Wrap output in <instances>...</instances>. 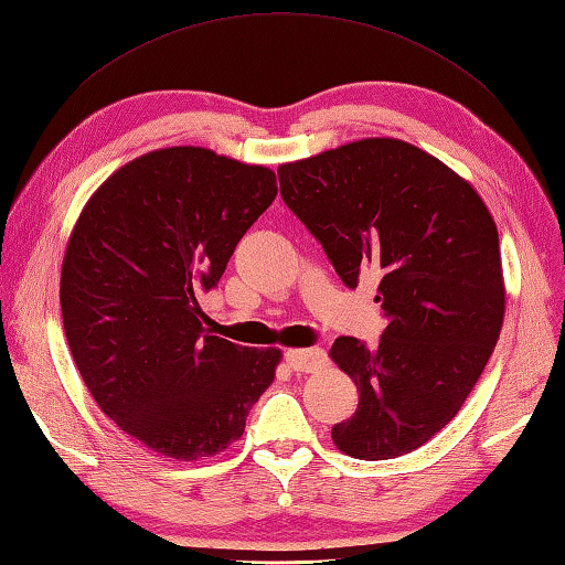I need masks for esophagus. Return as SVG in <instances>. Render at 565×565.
<instances>
[{
    "label": "esophagus",
    "mask_w": 565,
    "mask_h": 565,
    "mask_svg": "<svg viewBox=\"0 0 565 565\" xmlns=\"http://www.w3.org/2000/svg\"><path fill=\"white\" fill-rule=\"evenodd\" d=\"M287 365L295 372H315L326 362V353L321 348H305V350H287Z\"/></svg>",
    "instance_id": "34e87169"
}]
</instances>
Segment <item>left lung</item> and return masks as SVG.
I'll return each mask as SVG.
<instances>
[{
    "label": "left lung",
    "instance_id": "obj_1",
    "mask_svg": "<svg viewBox=\"0 0 565 565\" xmlns=\"http://www.w3.org/2000/svg\"><path fill=\"white\" fill-rule=\"evenodd\" d=\"M285 205L335 273L380 278V343L335 338L331 360L360 404L331 437L348 457L408 455L452 420L505 317L498 230L469 181L394 137H367L278 169Z\"/></svg>",
    "mask_w": 565,
    "mask_h": 565
}]
</instances>
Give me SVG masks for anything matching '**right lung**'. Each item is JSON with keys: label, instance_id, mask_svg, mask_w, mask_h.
Segmentation results:
<instances>
[{"label": "right lung", "instance_id": "right-lung-1", "mask_svg": "<svg viewBox=\"0 0 565 565\" xmlns=\"http://www.w3.org/2000/svg\"><path fill=\"white\" fill-rule=\"evenodd\" d=\"M275 195L266 167L167 147L108 177L74 224L60 278L74 365L98 408L159 455L224 452L275 380L278 348L212 335L198 305Z\"/></svg>", "mask_w": 565, "mask_h": 565}]
</instances>
